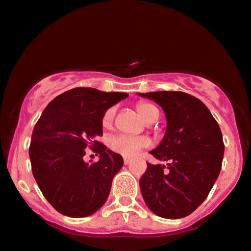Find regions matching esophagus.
<instances>
[{"label": "esophagus", "instance_id": "1", "mask_svg": "<svg viewBox=\"0 0 251 251\" xmlns=\"http://www.w3.org/2000/svg\"><path fill=\"white\" fill-rule=\"evenodd\" d=\"M131 162L130 158H127V157H124V163L125 164H128Z\"/></svg>", "mask_w": 251, "mask_h": 251}]
</instances>
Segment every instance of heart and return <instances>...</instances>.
Listing matches in <instances>:
<instances>
[{
	"mask_svg": "<svg viewBox=\"0 0 251 251\" xmlns=\"http://www.w3.org/2000/svg\"><path fill=\"white\" fill-rule=\"evenodd\" d=\"M137 111L149 123L156 121L159 117V111L155 104L150 102H138ZM115 108L111 107L104 112L102 117L103 127H111L114 120ZM150 140L144 136H132V134H118L109 139V148L115 153L124 157H134L140 152V150L149 147Z\"/></svg>",
	"mask_w": 251,
	"mask_h": 251,
	"instance_id": "heart-1",
	"label": "heart"
}]
</instances>
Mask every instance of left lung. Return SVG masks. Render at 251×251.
Wrapping results in <instances>:
<instances>
[{"label":"left lung","instance_id":"1","mask_svg":"<svg viewBox=\"0 0 251 251\" xmlns=\"http://www.w3.org/2000/svg\"><path fill=\"white\" fill-rule=\"evenodd\" d=\"M163 108L167 130L150 153L163 164L148 163L139 184L147 206L162 218L178 219L197 210L218 177L224 142L218 123L195 96L182 92L140 94Z\"/></svg>","mask_w":251,"mask_h":251}]
</instances>
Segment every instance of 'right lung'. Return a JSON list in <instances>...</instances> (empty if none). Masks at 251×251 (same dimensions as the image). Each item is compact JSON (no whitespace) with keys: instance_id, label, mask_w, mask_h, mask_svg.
I'll use <instances>...</instances> for the list:
<instances>
[{"instance_id":"add662e5","label":"right lung","mask_w":251,"mask_h":251,"mask_svg":"<svg viewBox=\"0 0 251 251\" xmlns=\"http://www.w3.org/2000/svg\"><path fill=\"white\" fill-rule=\"evenodd\" d=\"M126 93L74 88L54 98L35 124L29 145L32 173L46 200L73 218L95 213L106 202L114 175L124 159L96 138L102 136V117ZM100 153L88 165L85 148Z\"/></svg>"}]
</instances>
